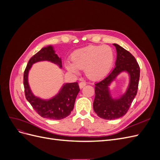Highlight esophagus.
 Here are the masks:
<instances>
[{"mask_svg":"<svg viewBox=\"0 0 160 160\" xmlns=\"http://www.w3.org/2000/svg\"><path fill=\"white\" fill-rule=\"evenodd\" d=\"M79 88L81 89H82L83 88V87H85L86 85V83L84 81H82V82H80V83H79Z\"/></svg>","mask_w":160,"mask_h":160,"instance_id":"obj_1","label":"esophagus"}]
</instances>
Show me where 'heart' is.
<instances>
[{
    "mask_svg": "<svg viewBox=\"0 0 160 160\" xmlns=\"http://www.w3.org/2000/svg\"><path fill=\"white\" fill-rule=\"evenodd\" d=\"M71 62L66 61L65 68L78 75L79 69H85V75L91 80L98 81L107 75L112 67L114 52L108 45H91L77 49L72 53Z\"/></svg>",
    "mask_w": 160,
    "mask_h": 160,
    "instance_id": "heart-1",
    "label": "heart"
}]
</instances>
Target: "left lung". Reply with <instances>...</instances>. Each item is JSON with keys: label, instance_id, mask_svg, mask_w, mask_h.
Masks as SVG:
<instances>
[{"label": "left lung", "instance_id": "1", "mask_svg": "<svg viewBox=\"0 0 160 160\" xmlns=\"http://www.w3.org/2000/svg\"><path fill=\"white\" fill-rule=\"evenodd\" d=\"M117 51L115 67L110 73L95 84V97L93 109L99 118L112 120L118 119L128 112L137 95L139 80L140 69L135 57L118 44H113ZM126 72L130 76V82L127 91L119 98L111 97L108 87L121 72Z\"/></svg>", "mask_w": 160, "mask_h": 160}]
</instances>
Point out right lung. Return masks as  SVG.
Listing matches in <instances>:
<instances>
[{"instance_id":"add662e5","label":"right lung","mask_w":160,"mask_h":160,"mask_svg":"<svg viewBox=\"0 0 160 160\" xmlns=\"http://www.w3.org/2000/svg\"><path fill=\"white\" fill-rule=\"evenodd\" d=\"M47 61L62 68V61L51 45L43 47L33 55L24 72L23 84L25 97L37 113L44 118L59 120L69 115L73 109L75 99L80 91L78 83H65L55 96L49 99H42L33 95L28 82V72L32 65L39 61Z\"/></svg>"}]
</instances>
